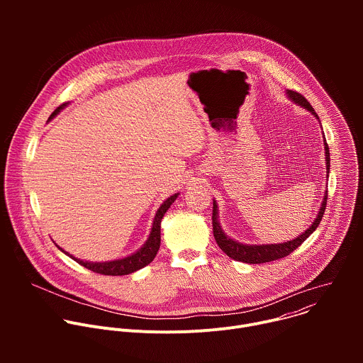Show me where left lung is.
<instances>
[{"label": "left lung", "instance_id": "left-lung-1", "mask_svg": "<svg viewBox=\"0 0 363 363\" xmlns=\"http://www.w3.org/2000/svg\"><path fill=\"white\" fill-rule=\"evenodd\" d=\"M286 96L296 103L297 106L304 108L306 111H308L312 113L318 121L319 116L316 115L315 109L312 108V105L297 91H291V90H286ZM320 123V121H319ZM322 126V123H320ZM323 143H325V160H326V178H329V171H330V155H329V146L326 143V138L323 133ZM328 188V185H326ZM326 199H328V189H325L323 194V199L320 203V208L318 211V216L315 218V221L312 223V225H308V228L301 233L300 235L294 237L293 240L289 241H283V242H276V244H244L240 242L234 238H231L230 235L225 234V231L223 230L221 224H220V214H218V203L216 199L214 201V206H213V230H214V237L216 241L218 244V247L228 255L231 257L233 260L241 262V263H247V264H262V263H269V262H274L279 260V258H283L286 255H289L293 250H296L301 242H304L306 238H308L310 234H313V231H316V228L319 227L322 217L325 214V208H326Z\"/></svg>", "mask_w": 363, "mask_h": 363}]
</instances>
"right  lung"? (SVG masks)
Instances as JSON below:
<instances>
[{
    "mask_svg": "<svg viewBox=\"0 0 363 363\" xmlns=\"http://www.w3.org/2000/svg\"><path fill=\"white\" fill-rule=\"evenodd\" d=\"M66 106H69V101L65 103V105H62L60 108H57L53 113H51V116L48 118V122L53 119L55 116H57ZM178 195H179V192L171 195L169 198H167L161 203L157 214H155V217H153L147 240L145 241V244L140 248H138L135 252H132L129 255H125L122 258H116V260H109V262H89V260H82V258H77V257L72 255L70 252L65 251L57 244L56 245L66 255L73 258L76 263H79L80 266L91 270L94 273L105 274V276H126V274L135 273V272L143 269L145 266H147L149 263H152L155 255H157V252L160 250V245H161V221H162L165 213L169 210V206L177 201Z\"/></svg>",
    "mask_w": 363,
    "mask_h": 363,
    "instance_id": "add662e5",
    "label": "right lung"
}]
</instances>
